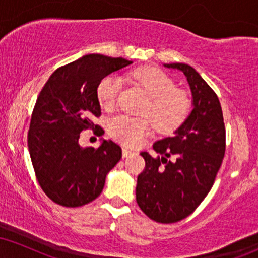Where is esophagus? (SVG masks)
Returning <instances> with one entry per match:
<instances>
[{
	"instance_id": "obj_1",
	"label": "esophagus",
	"mask_w": 258,
	"mask_h": 258,
	"mask_svg": "<svg viewBox=\"0 0 258 258\" xmlns=\"http://www.w3.org/2000/svg\"><path fill=\"white\" fill-rule=\"evenodd\" d=\"M131 155H133L132 150L127 149V148H123V149H122V156H123V158H128V156H131Z\"/></svg>"
}]
</instances>
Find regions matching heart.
<instances>
[{
	"instance_id": "b5f03b06",
	"label": "heart",
	"mask_w": 258,
	"mask_h": 258,
	"mask_svg": "<svg viewBox=\"0 0 258 258\" xmlns=\"http://www.w3.org/2000/svg\"><path fill=\"white\" fill-rule=\"evenodd\" d=\"M132 79L141 85L150 97L143 114L147 117L117 115L109 121V133L125 146H135L149 135L153 128L160 132H171L186 119L190 111V99L184 91L176 88L173 80L156 68H139L132 73ZM121 88L117 76L108 75L97 86V98L103 109H111L116 103Z\"/></svg>"
}]
</instances>
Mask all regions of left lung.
<instances>
[{"instance_id": "left-lung-1", "label": "left lung", "mask_w": 258, "mask_h": 258, "mask_svg": "<svg viewBox=\"0 0 258 258\" xmlns=\"http://www.w3.org/2000/svg\"><path fill=\"white\" fill-rule=\"evenodd\" d=\"M164 67L184 74L193 110L172 137L154 143L159 156L141 153L146 168L137 178L136 200L150 220L174 223L193 214L211 190L226 152V128L217 94L199 73L183 63Z\"/></svg>"}]
</instances>
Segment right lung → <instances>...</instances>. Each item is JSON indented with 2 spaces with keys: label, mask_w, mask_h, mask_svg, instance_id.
<instances>
[{
  "label": "right lung",
  "mask_w": 258,
  "mask_h": 258,
  "mask_svg": "<svg viewBox=\"0 0 258 258\" xmlns=\"http://www.w3.org/2000/svg\"><path fill=\"white\" fill-rule=\"evenodd\" d=\"M132 64L123 58L87 54L58 68L38 94L31 115L28 146L44 194L58 205L79 207L98 198L105 177L122 156L119 144L103 141L82 148L80 132L96 127L100 116L97 86L109 74Z\"/></svg>",
  "instance_id": "add662e5"
}]
</instances>
